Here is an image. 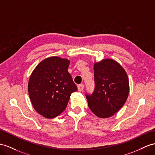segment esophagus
<instances>
[{
	"mask_svg": "<svg viewBox=\"0 0 155 155\" xmlns=\"http://www.w3.org/2000/svg\"><path fill=\"white\" fill-rule=\"evenodd\" d=\"M84 88V85L83 84H81L78 86V91H82Z\"/></svg>",
	"mask_w": 155,
	"mask_h": 155,
	"instance_id": "34e87169",
	"label": "esophagus"
}]
</instances>
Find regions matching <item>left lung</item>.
Instances as JSON below:
<instances>
[{
	"instance_id": "left-lung-1",
	"label": "left lung",
	"mask_w": 155,
	"mask_h": 155,
	"mask_svg": "<svg viewBox=\"0 0 155 155\" xmlns=\"http://www.w3.org/2000/svg\"><path fill=\"white\" fill-rule=\"evenodd\" d=\"M95 88L86 94L90 110L100 118L113 116L124 105L129 94V81L122 67L106 59L94 64Z\"/></svg>"
}]
</instances>
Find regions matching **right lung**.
I'll return each mask as SVG.
<instances>
[{"instance_id": "1", "label": "right lung", "mask_w": 155, "mask_h": 155, "mask_svg": "<svg viewBox=\"0 0 155 155\" xmlns=\"http://www.w3.org/2000/svg\"><path fill=\"white\" fill-rule=\"evenodd\" d=\"M69 61L57 56L42 61L31 74L28 92L33 107L42 116L52 118L66 108L77 87L68 72Z\"/></svg>"}]
</instances>
